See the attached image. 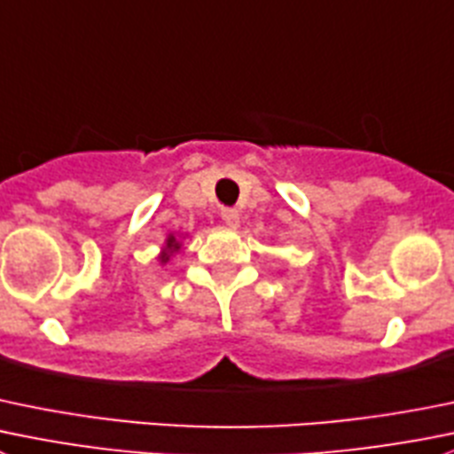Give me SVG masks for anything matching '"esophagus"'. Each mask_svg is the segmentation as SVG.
Segmentation results:
<instances>
[{
	"mask_svg": "<svg viewBox=\"0 0 454 454\" xmlns=\"http://www.w3.org/2000/svg\"><path fill=\"white\" fill-rule=\"evenodd\" d=\"M222 219L228 228H239V213L232 208H223L222 210Z\"/></svg>",
	"mask_w": 454,
	"mask_h": 454,
	"instance_id": "34e87169",
	"label": "esophagus"
}]
</instances>
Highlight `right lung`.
<instances>
[{
    "mask_svg": "<svg viewBox=\"0 0 454 454\" xmlns=\"http://www.w3.org/2000/svg\"><path fill=\"white\" fill-rule=\"evenodd\" d=\"M184 239H186V235H182V232H170V235L164 239V246H161L160 254H157V262H160L161 266L173 262L175 254L182 253Z\"/></svg>",
    "mask_w": 454,
    "mask_h": 454,
    "instance_id": "obj_1",
    "label": "right lung"
}]
</instances>
